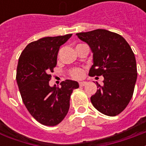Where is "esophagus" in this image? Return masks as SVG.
I'll use <instances>...</instances> for the list:
<instances>
[{
  "label": "esophagus",
  "mask_w": 146,
  "mask_h": 146,
  "mask_svg": "<svg viewBox=\"0 0 146 146\" xmlns=\"http://www.w3.org/2000/svg\"><path fill=\"white\" fill-rule=\"evenodd\" d=\"M86 84H87V82H86V81H81V82L79 83L80 87H84V86L86 85Z\"/></svg>",
  "instance_id": "34e87169"
}]
</instances>
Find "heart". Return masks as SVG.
<instances>
[{
  "instance_id": "obj_1",
  "label": "heart",
  "mask_w": 146,
  "mask_h": 146,
  "mask_svg": "<svg viewBox=\"0 0 146 146\" xmlns=\"http://www.w3.org/2000/svg\"><path fill=\"white\" fill-rule=\"evenodd\" d=\"M70 76H72L74 79H80L81 78L84 74V72L81 69L79 68H76V69H73L70 72Z\"/></svg>"
}]
</instances>
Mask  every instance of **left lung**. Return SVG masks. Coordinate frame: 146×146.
Here are the masks:
<instances>
[{
	"label": "left lung",
	"instance_id": "1",
	"mask_svg": "<svg viewBox=\"0 0 146 146\" xmlns=\"http://www.w3.org/2000/svg\"><path fill=\"white\" fill-rule=\"evenodd\" d=\"M93 52V65L89 75L103 76V84L91 97L94 107L106 116H115L131 101L137 80L135 54L119 34L98 29L76 33Z\"/></svg>",
	"mask_w": 146,
	"mask_h": 146
}]
</instances>
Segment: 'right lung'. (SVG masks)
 Listing matches in <instances>:
<instances>
[{
  "instance_id": "add662e5",
  "label": "right lung",
  "mask_w": 146,
  "mask_h": 146,
  "mask_svg": "<svg viewBox=\"0 0 146 146\" xmlns=\"http://www.w3.org/2000/svg\"><path fill=\"white\" fill-rule=\"evenodd\" d=\"M71 36H47L31 42L19 58L16 81L21 97L31 116L43 125L55 126L62 121L70 109L71 94L79 88L70 80L62 81L60 88L49 85L59 48Z\"/></svg>"
}]
</instances>
